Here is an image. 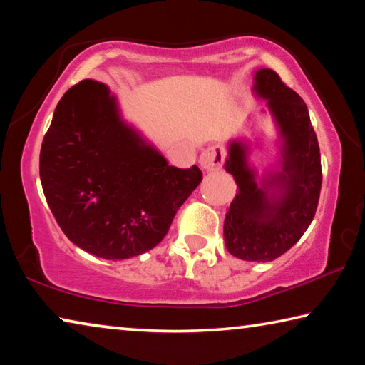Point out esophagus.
Listing matches in <instances>:
<instances>
[{"mask_svg": "<svg viewBox=\"0 0 365 365\" xmlns=\"http://www.w3.org/2000/svg\"><path fill=\"white\" fill-rule=\"evenodd\" d=\"M224 159H225L224 150H222L220 146L215 145V146L206 148V150L201 153L200 164H201L202 169L215 170V169L222 168V164H224Z\"/></svg>", "mask_w": 365, "mask_h": 365, "instance_id": "34e87169", "label": "esophagus"}]
</instances>
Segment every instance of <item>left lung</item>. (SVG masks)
Listing matches in <instances>:
<instances>
[{
  "label": "left lung",
  "instance_id": "obj_1",
  "mask_svg": "<svg viewBox=\"0 0 365 365\" xmlns=\"http://www.w3.org/2000/svg\"><path fill=\"white\" fill-rule=\"evenodd\" d=\"M255 80L256 93L267 98L285 140L283 165L280 174L270 177L261 188L255 172L246 165V148L233 141L225 170L240 190L225 215L224 237L232 256L270 262L285 255L311 225L322 187V165L317 135L302 98L272 69L257 71ZM272 182L281 193L275 200L264 193V185Z\"/></svg>",
  "mask_w": 365,
  "mask_h": 365
}]
</instances>
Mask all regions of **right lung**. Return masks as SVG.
Listing matches in <instances>:
<instances>
[{
	"label": "right lung",
	"instance_id": "obj_1",
	"mask_svg": "<svg viewBox=\"0 0 365 365\" xmlns=\"http://www.w3.org/2000/svg\"><path fill=\"white\" fill-rule=\"evenodd\" d=\"M40 178L61 230L103 259L153 250L200 182L120 120L108 86L86 78L61 98L40 151Z\"/></svg>",
	"mask_w": 365,
	"mask_h": 365
}]
</instances>
